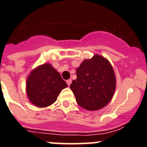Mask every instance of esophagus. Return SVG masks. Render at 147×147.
Instances as JSON below:
<instances>
[{
	"label": "esophagus",
	"instance_id": "1",
	"mask_svg": "<svg viewBox=\"0 0 147 147\" xmlns=\"http://www.w3.org/2000/svg\"><path fill=\"white\" fill-rule=\"evenodd\" d=\"M67 85H68V86H70V84L71 83H72V80H71V79H69V80H67Z\"/></svg>",
	"mask_w": 147,
	"mask_h": 147
}]
</instances>
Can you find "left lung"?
<instances>
[{"label": "left lung", "mask_w": 147, "mask_h": 147, "mask_svg": "<svg viewBox=\"0 0 147 147\" xmlns=\"http://www.w3.org/2000/svg\"><path fill=\"white\" fill-rule=\"evenodd\" d=\"M77 79L70 85L76 101L81 107L96 111L108 105L116 88L115 72L105 57L95 54L85 59L76 71Z\"/></svg>", "instance_id": "8db88e82"}]
</instances>
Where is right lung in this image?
<instances>
[{
	"label": "right lung",
	"instance_id": "add662e5",
	"mask_svg": "<svg viewBox=\"0 0 147 147\" xmlns=\"http://www.w3.org/2000/svg\"><path fill=\"white\" fill-rule=\"evenodd\" d=\"M67 87L59 72L46 63L31 71L26 82L29 100L38 107H46L57 101L61 90Z\"/></svg>",
	"mask_w": 147,
	"mask_h": 147
}]
</instances>
